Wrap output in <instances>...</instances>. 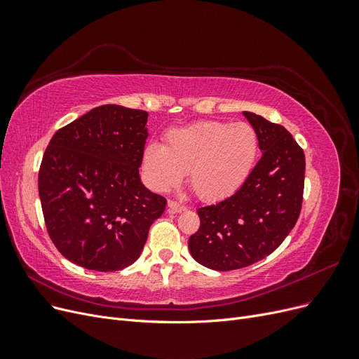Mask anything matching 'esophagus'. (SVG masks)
<instances>
[{
  "mask_svg": "<svg viewBox=\"0 0 359 359\" xmlns=\"http://www.w3.org/2000/svg\"><path fill=\"white\" fill-rule=\"evenodd\" d=\"M168 206H169V211L170 212H182L184 210H186V206H182L181 203H178L175 201H169Z\"/></svg>",
  "mask_w": 359,
  "mask_h": 359,
  "instance_id": "obj_1",
  "label": "esophagus"
}]
</instances>
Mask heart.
Wrapping results in <instances>:
<instances>
[{
	"label": "heart",
	"instance_id": "obj_1",
	"mask_svg": "<svg viewBox=\"0 0 359 359\" xmlns=\"http://www.w3.org/2000/svg\"><path fill=\"white\" fill-rule=\"evenodd\" d=\"M259 153L260 140L252 124L199 121L170 130L166 145L149 142L142 153V173L151 189L165 193L187 172L199 199L219 202L244 186Z\"/></svg>",
	"mask_w": 359,
	"mask_h": 359
}]
</instances>
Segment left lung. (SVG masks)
Instances as JSON below:
<instances>
[{
	"mask_svg": "<svg viewBox=\"0 0 359 359\" xmlns=\"http://www.w3.org/2000/svg\"><path fill=\"white\" fill-rule=\"evenodd\" d=\"M259 135L262 157L231 198L198 210L201 226L189 250L201 265L232 271L265 259L295 226L302 203L306 157L283 126L243 112Z\"/></svg>",
	"mask_w": 359,
	"mask_h": 359,
	"instance_id": "left-lung-1",
	"label": "left lung"
}]
</instances>
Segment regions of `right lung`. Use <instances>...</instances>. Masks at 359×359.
Returning a JSON list of instances; mask_svg holds the SVG:
<instances>
[{
	"label": "right lung",
	"mask_w": 359,
	"mask_h": 359,
	"mask_svg": "<svg viewBox=\"0 0 359 359\" xmlns=\"http://www.w3.org/2000/svg\"><path fill=\"white\" fill-rule=\"evenodd\" d=\"M148 114L104 104L53 135L39 172L52 243L70 262L119 271L136 262L166 199L140 181Z\"/></svg>",
	"instance_id": "obj_1"
}]
</instances>
